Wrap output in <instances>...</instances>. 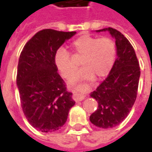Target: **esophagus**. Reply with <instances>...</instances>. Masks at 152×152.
Masks as SVG:
<instances>
[{"instance_id": "esophagus-1", "label": "esophagus", "mask_w": 152, "mask_h": 152, "mask_svg": "<svg viewBox=\"0 0 152 152\" xmlns=\"http://www.w3.org/2000/svg\"><path fill=\"white\" fill-rule=\"evenodd\" d=\"M73 98H74V99H75V101H76V102H80V101H82V100L85 99L86 95H85V94H81V93L75 92Z\"/></svg>"}]
</instances>
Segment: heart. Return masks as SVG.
<instances>
[{
    "label": "heart",
    "instance_id": "1",
    "mask_svg": "<svg viewBox=\"0 0 152 152\" xmlns=\"http://www.w3.org/2000/svg\"><path fill=\"white\" fill-rule=\"evenodd\" d=\"M71 46L76 54L82 56L80 64L83 67L70 80V86L81 80H90L94 76L101 79L108 75L114 64L116 51L112 39L85 34L76 38ZM54 63L57 69L66 79L72 76L77 66L69 53L63 48H59L56 51Z\"/></svg>",
    "mask_w": 152,
    "mask_h": 152
}]
</instances>
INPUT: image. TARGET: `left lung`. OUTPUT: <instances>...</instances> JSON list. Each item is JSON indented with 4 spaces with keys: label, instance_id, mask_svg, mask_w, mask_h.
Returning <instances> with one entry per match:
<instances>
[{
    "label": "left lung",
    "instance_id": "8db88e82",
    "mask_svg": "<svg viewBox=\"0 0 152 152\" xmlns=\"http://www.w3.org/2000/svg\"><path fill=\"white\" fill-rule=\"evenodd\" d=\"M96 31H108L115 38L117 57L108 76L90 94L99 106L89 121L97 127L110 129L124 121L134 106L140 67L134 48L122 33L112 28Z\"/></svg>",
    "mask_w": 152,
    "mask_h": 152
}]
</instances>
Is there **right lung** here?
I'll return each mask as SVG.
<instances>
[{
	"label": "right lung",
	"instance_id": "obj_1",
	"mask_svg": "<svg viewBox=\"0 0 152 152\" xmlns=\"http://www.w3.org/2000/svg\"><path fill=\"white\" fill-rule=\"evenodd\" d=\"M76 33L41 30L28 40L19 56L17 87L22 108L31 126L40 132L60 129L76 103L54 63L57 50Z\"/></svg>",
	"mask_w": 152,
	"mask_h": 152
}]
</instances>
